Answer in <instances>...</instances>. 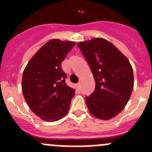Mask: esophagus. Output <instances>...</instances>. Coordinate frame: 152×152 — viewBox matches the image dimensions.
I'll list each match as a JSON object with an SVG mask.
<instances>
[{"instance_id":"obj_1","label":"esophagus","mask_w":152,"mask_h":152,"mask_svg":"<svg viewBox=\"0 0 152 152\" xmlns=\"http://www.w3.org/2000/svg\"><path fill=\"white\" fill-rule=\"evenodd\" d=\"M77 88H78V89H80V83H77Z\"/></svg>"}]
</instances>
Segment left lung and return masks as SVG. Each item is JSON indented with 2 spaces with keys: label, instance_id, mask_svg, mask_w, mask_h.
<instances>
[{
  "label": "left lung",
  "instance_id": "obj_1",
  "mask_svg": "<svg viewBox=\"0 0 152 152\" xmlns=\"http://www.w3.org/2000/svg\"><path fill=\"white\" fill-rule=\"evenodd\" d=\"M95 80L94 91L86 96L90 113L110 119L123 110L133 90V71L129 60L107 40L100 38L77 44Z\"/></svg>",
  "mask_w": 152,
  "mask_h": 152
}]
</instances>
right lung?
I'll return each mask as SVG.
<instances>
[{"instance_id":"right-lung-1","label":"right lung","mask_w":152,"mask_h":152,"mask_svg":"<svg viewBox=\"0 0 152 152\" xmlns=\"http://www.w3.org/2000/svg\"><path fill=\"white\" fill-rule=\"evenodd\" d=\"M75 45L74 42L49 40L24 69L23 94L31 110L45 121H57L69 110L75 90L65 83L61 62Z\"/></svg>"}]
</instances>
